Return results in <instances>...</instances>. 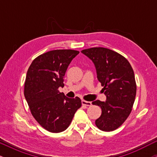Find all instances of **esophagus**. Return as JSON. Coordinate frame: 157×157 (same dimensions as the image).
Masks as SVG:
<instances>
[{
    "instance_id": "34e87169",
    "label": "esophagus",
    "mask_w": 157,
    "mask_h": 157,
    "mask_svg": "<svg viewBox=\"0 0 157 157\" xmlns=\"http://www.w3.org/2000/svg\"><path fill=\"white\" fill-rule=\"evenodd\" d=\"M82 104L83 105H86V106H91L92 104H91V102L89 101H86V100H82Z\"/></svg>"
}]
</instances>
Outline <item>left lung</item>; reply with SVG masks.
I'll list each match as a JSON object with an SVG mask.
<instances>
[{
	"mask_svg": "<svg viewBox=\"0 0 157 157\" xmlns=\"http://www.w3.org/2000/svg\"><path fill=\"white\" fill-rule=\"evenodd\" d=\"M81 52L94 64L106 96L105 102H92L102 109L95 124L100 130L112 131L125 121L132 110L136 92L134 70L127 59L109 48L94 47Z\"/></svg>",
	"mask_w": 157,
	"mask_h": 157,
	"instance_id": "obj_1",
	"label": "left lung"
}]
</instances>
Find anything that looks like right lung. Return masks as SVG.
<instances>
[{"label":"right lung","instance_id":"obj_1","mask_svg":"<svg viewBox=\"0 0 157 157\" xmlns=\"http://www.w3.org/2000/svg\"><path fill=\"white\" fill-rule=\"evenodd\" d=\"M78 54L71 49L48 52L36 57L27 71L25 98L32 116L50 132L66 130L82 105L78 97L68 98L58 90L64 86L68 66Z\"/></svg>","mask_w":157,"mask_h":157}]
</instances>
